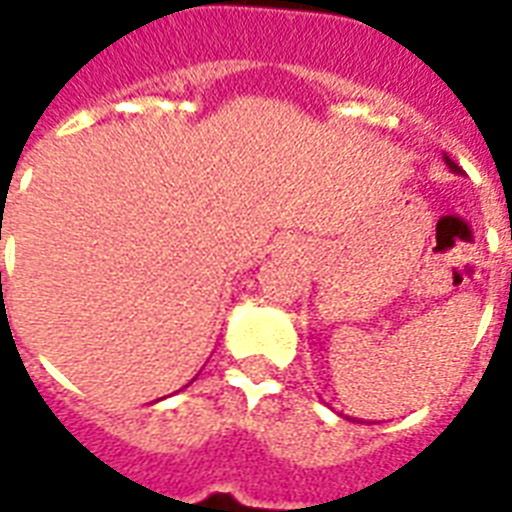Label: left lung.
Here are the masks:
<instances>
[{
    "mask_svg": "<svg viewBox=\"0 0 512 512\" xmlns=\"http://www.w3.org/2000/svg\"><path fill=\"white\" fill-rule=\"evenodd\" d=\"M444 164H446V167H449V170L454 172V175H462V170H460V167H457V164H454L452 159H449V156H446V154H444ZM350 420H353V417H350ZM353 422H358V420H353Z\"/></svg>",
    "mask_w": 512,
    "mask_h": 512,
    "instance_id": "obj_1",
    "label": "left lung"
}]
</instances>
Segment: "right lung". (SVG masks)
<instances>
[{
	"mask_svg": "<svg viewBox=\"0 0 512 512\" xmlns=\"http://www.w3.org/2000/svg\"><path fill=\"white\" fill-rule=\"evenodd\" d=\"M156 401H159V398H156Z\"/></svg>",
	"mask_w": 512,
	"mask_h": 512,
	"instance_id": "1",
	"label": "right lung"
}]
</instances>
